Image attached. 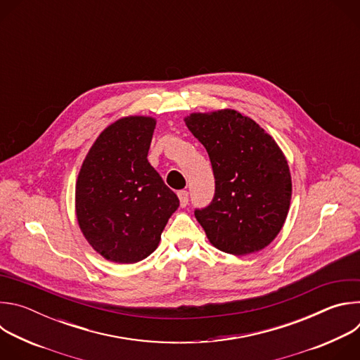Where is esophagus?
Wrapping results in <instances>:
<instances>
[{"label":"esophagus","instance_id":"esophagus-1","mask_svg":"<svg viewBox=\"0 0 360 360\" xmlns=\"http://www.w3.org/2000/svg\"><path fill=\"white\" fill-rule=\"evenodd\" d=\"M178 198H179V203H181V207H182V208H185L186 205H188V200H189L188 192H186V191H179V192H178Z\"/></svg>","mask_w":360,"mask_h":360}]
</instances>
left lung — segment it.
Wrapping results in <instances>:
<instances>
[{
    "label": "left lung",
    "instance_id": "8db88e82",
    "mask_svg": "<svg viewBox=\"0 0 360 360\" xmlns=\"http://www.w3.org/2000/svg\"><path fill=\"white\" fill-rule=\"evenodd\" d=\"M188 129L207 149L215 195L195 218L210 242L242 256L268 246L281 232L292 198L288 161L275 139L235 110L195 112Z\"/></svg>",
    "mask_w": 360,
    "mask_h": 360
}]
</instances>
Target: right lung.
<instances>
[{
  "label": "right lung",
  "instance_id": "obj_1",
  "mask_svg": "<svg viewBox=\"0 0 360 360\" xmlns=\"http://www.w3.org/2000/svg\"><path fill=\"white\" fill-rule=\"evenodd\" d=\"M157 121L124 117L99 134L78 174L75 212L105 259L135 264L155 250L179 199L148 162Z\"/></svg>",
  "mask_w": 360,
  "mask_h": 360
}]
</instances>
